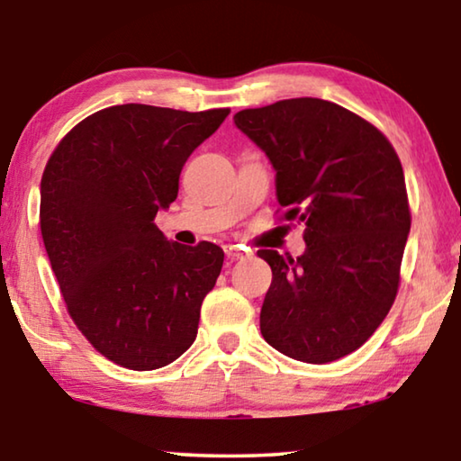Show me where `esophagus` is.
<instances>
[{"mask_svg":"<svg viewBox=\"0 0 461 461\" xmlns=\"http://www.w3.org/2000/svg\"><path fill=\"white\" fill-rule=\"evenodd\" d=\"M224 254L226 258H230V260H239V258H248L249 249L239 248V245H224Z\"/></svg>","mask_w":461,"mask_h":461,"instance_id":"obj_1","label":"esophagus"}]
</instances>
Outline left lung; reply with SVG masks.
<instances>
[{
  "instance_id": "1",
  "label": "left lung",
  "mask_w": 461,
  "mask_h": 461,
  "mask_svg": "<svg viewBox=\"0 0 461 461\" xmlns=\"http://www.w3.org/2000/svg\"><path fill=\"white\" fill-rule=\"evenodd\" d=\"M235 123L276 169L279 220L304 224L295 260L258 251L273 270L262 336L295 361H338L374 336L399 292L411 229L399 155L374 123L321 98L239 111Z\"/></svg>"
}]
</instances>
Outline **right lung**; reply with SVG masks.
Wrapping results in <instances>:
<instances>
[{
    "label": "right lung",
    "instance_id": "obj_1",
    "mask_svg": "<svg viewBox=\"0 0 461 461\" xmlns=\"http://www.w3.org/2000/svg\"><path fill=\"white\" fill-rule=\"evenodd\" d=\"M229 113L109 106L75 125L43 169L40 226L67 311L122 367H166L197 338L224 251L166 241L155 216Z\"/></svg>",
    "mask_w": 461,
    "mask_h": 461
}]
</instances>
